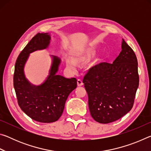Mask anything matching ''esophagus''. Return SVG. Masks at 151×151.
<instances>
[{
	"instance_id": "34e87169",
	"label": "esophagus",
	"mask_w": 151,
	"mask_h": 151,
	"mask_svg": "<svg viewBox=\"0 0 151 151\" xmlns=\"http://www.w3.org/2000/svg\"><path fill=\"white\" fill-rule=\"evenodd\" d=\"M77 85H78V86H81L82 85H83V81H82L81 79H78V80H77Z\"/></svg>"
}]
</instances>
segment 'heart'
I'll return each instance as SVG.
<instances>
[{
	"label": "heart",
	"instance_id": "obj_1",
	"mask_svg": "<svg viewBox=\"0 0 151 151\" xmlns=\"http://www.w3.org/2000/svg\"><path fill=\"white\" fill-rule=\"evenodd\" d=\"M96 52L97 51L95 48H88L87 50L81 51L74 56L73 58H68L66 61V65L69 68H75L76 66V63L79 64L86 62L95 56Z\"/></svg>",
	"mask_w": 151,
	"mask_h": 151
}]
</instances>
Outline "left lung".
<instances>
[{
	"label": "left lung",
	"mask_w": 151,
	"mask_h": 151,
	"mask_svg": "<svg viewBox=\"0 0 151 151\" xmlns=\"http://www.w3.org/2000/svg\"><path fill=\"white\" fill-rule=\"evenodd\" d=\"M121 48L113 63L93 66L83 81L88 94L91 115L100 123L121 119L133 106L139 85L137 58L124 39Z\"/></svg>",
	"instance_id": "obj_1"
}]
</instances>
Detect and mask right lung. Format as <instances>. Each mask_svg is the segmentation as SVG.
Here are the masks:
<instances>
[{"label":"right lung","mask_w":151,"mask_h":151,"mask_svg":"<svg viewBox=\"0 0 151 151\" xmlns=\"http://www.w3.org/2000/svg\"><path fill=\"white\" fill-rule=\"evenodd\" d=\"M48 33H38L28 43L18 57L13 77L18 104L27 115L45 123L57 121L62 115L69 94L77 86L75 78H66L57 75L60 59L52 56L49 75L40 85H33L24 76V67L29 54L47 48L50 44Z\"/></svg>","instance_id":"obj_1"}]
</instances>
